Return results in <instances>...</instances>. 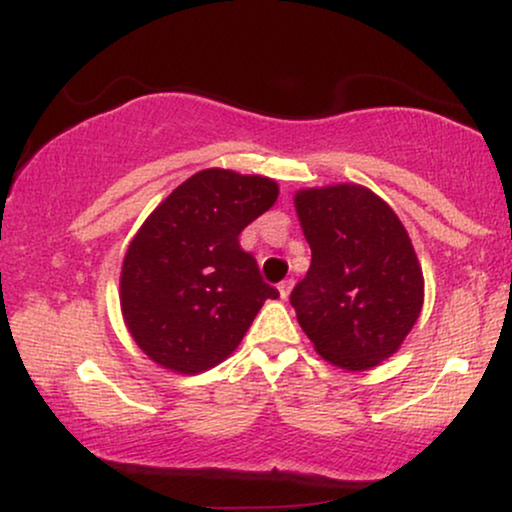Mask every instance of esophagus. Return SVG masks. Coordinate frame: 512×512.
<instances>
[{"label": "esophagus", "mask_w": 512, "mask_h": 512, "mask_svg": "<svg viewBox=\"0 0 512 512\" xmlns=\"http://www.w3.org/2000/svg\"><path fill=\"white\" fill-rule=\"evenodd\" d=\"M291 291H293V279H286V281H281V284H279V296L284 298V301H289Z\"/></svg>", "instance_id": "esophagus-1"}]
</instances>
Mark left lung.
I'll return each mask as SVG.
<instances>
[{
  "instance_id": "1",
  "label": "left lung",
  "mask_w": 512,
  "mask_h": 512,
  "mask_svg": "<svg viewBox=\"0 0 512 512\" xmlns=\"http://www.w3.org/2000/svg\"><path fill=\"white\" fill-rule=\"evenodd\" d=\"M293 204L313 252L291 293L298 325L332 366H380L424 305V272L407 228L385 199L354 182L305 187Z\"/></svg>"
}]
</instances>
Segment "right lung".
<instances>
[{"instance_id":"obj_1","label":"right lung","mask_w":512,"mask_h":512,"mask_svg":"<svg viewBox=\"0 0 512 512\" xmlns=\"http://www.w3.org/2000/svg\"><path fill=\"white\" fill-rule=\"evenodd\" d=\"M276 197L272 178L207 168L151 211L120 272L122 317L151 361L182 375L219 366L279 296L238 243Z\"/></svg>"}]
</instances>
